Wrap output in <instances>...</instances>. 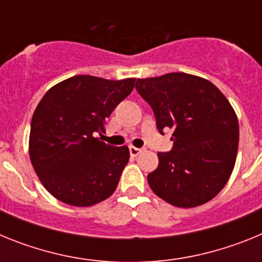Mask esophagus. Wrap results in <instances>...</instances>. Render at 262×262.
Instances as JSON below:
<instances>
[{
  "label": "esophagus",
  "mask_w": 262,
  "mask_h": 262,
  "mask_svg": "<svg viewBox=\"0 0 262 262\" xmlns=\"http://www.w3.org/2000/svg\"><path fill=\"white\" fill-rule=\"evenodd\" d=\"M143 151H144V148H136V147H133V145L129 147V155H131L133 157H136L139 154H142Z\"/></svg>",
  "instance_id": "1"
}]
</instances>
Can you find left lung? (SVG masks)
<instances>
[{
  "label": "left lung",
  "instance_id": "left-lung-1",
  "mask_svg": "<svg viewBox=\"0 0 262 262\" xmlns=\"http://www.w3.org/2000/svg\"><path fill=\"white\" fill-rule=\"evenodd\" d=\"M154 110L160 134L173 129V148L159 152V166L147 177L156 195L177 207L212 200L235 166L239 122L232 106L210 81L174 72L138 78L135 85Z\"/></svg>",
  "mask_w": 262,
  "mask_h": 262
}]
</instances>
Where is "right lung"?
<instances>
[{
	"label": "right lung",
	"mask_w": 262,
	"mask_h": 262,
	"mask_svg": "<svg viewBox=\"0 0 262 262\" xmlns=\"http://www.w3.org/2000/svg\"><path fill=\"white\" fill-rule=\"evenodd\" d=\"M120 81L80 75L51 88L34 111L30 159L43 186L77 207L93 206L114 193L129 151L94 138L134 89Z\"/></svg>",
	"instance_id": "right-lung-1"
}]
</instances>
